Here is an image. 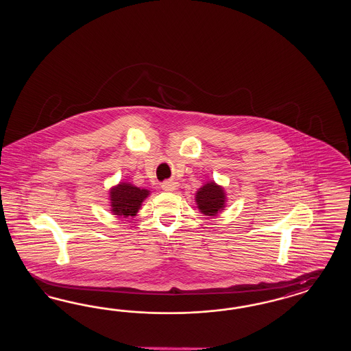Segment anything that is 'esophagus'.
I'll use <instances>...</instances> for the list:
<instances>
[{
    "mask_svg": "<svg viewBox=\"0 0 351 351\" xmlns=\"http://www.w3.org/2000/svg\"><path fill=\"white\" fill-rule=\"evenodd\" d=\"M162 191H173L176 189V182H173L172 180L165 181L162 182Z\"/></svg>",
    "mask_w": 351,
    "mask_h": 351,
    "instance_id": "34e87169",
    "label": "esophagus"
}]
</instances>
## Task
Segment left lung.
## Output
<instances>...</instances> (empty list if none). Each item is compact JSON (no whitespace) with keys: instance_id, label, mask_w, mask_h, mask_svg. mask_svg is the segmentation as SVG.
I'll use <instances>...</instances> for the list:
<instances>
[{"instance_id":"1","label":"left lung","mask_w":351,"mask_h":351,"mask_svg":"<svg viewBox=\"0 0 351 351\" xmlns=\"http://www.w3.org/2000/svg\"><path fill=\"white\" fill-rule=\"evenodd\" d=\"M195 203L199 213L204 216H217L223 213L228 202L226 193L221 185L215 181H207L195 193Z\"/></svg>"}]
</instances>
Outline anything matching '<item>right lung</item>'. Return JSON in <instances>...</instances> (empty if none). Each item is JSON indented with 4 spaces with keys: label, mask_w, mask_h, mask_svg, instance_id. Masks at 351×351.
I'll use <instances>...</instances> for the list:
<instances>
[{
    "label": "right lung",
    "mask_w": 351,
    "mask_h": 351,
    "mask_svg": "<svg viewBox=\"0 0 351 351\" xmlns=\"http://www.w3.org/2000/svg\"><path fill=\"white\" fill-rule=\"evenodd\" d=\"M149 194L148 189H140L128 181L118 182L109 189L110 211L118 217H134Z\"/></svg>",
    "instance_id": "obj_1"
}]
</instances>
